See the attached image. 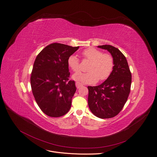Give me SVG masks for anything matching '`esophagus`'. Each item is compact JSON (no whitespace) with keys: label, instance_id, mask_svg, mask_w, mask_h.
<instances>
[{"label":"esophagus","instance_id":"34e87169","mask_svg":"<svg viewBox=\"0 0 157 157\" xmlns=\"http://www.w3.org/2000/svg\"><path fill=\"white\" fill-rule=\"evenodd\" d=\"M76 87H77L78 88H80L81 86H82V84H81V83H79V82H76Z\"/></svg>","mask_w":157,"mask_h":157}]
</instances>
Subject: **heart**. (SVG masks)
<instances>
[{
  "label": "heart",
  "mask_w": 157,
  "mask_h": 157,
  "mask_svg": "<svg viewBox=\"0 0 157 157\" xmlns=\"http://www.w3.org/2000/svg\"><path fill=\"white\" fill-rule=\"evenodd\" d=\"M83 58L90 63L88 65L86 73H77L73 75V79L84 83H94L98 80L105 81L110 76L112 72L114 61L111 54L103 53L101 51L89 47L82 52ZM67 65L74 72L80 71V65L78 58L71 55L67 59Z\"/></svg>",
  "instance_id": "heart-1"
}]
</instances>
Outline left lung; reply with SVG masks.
<instances>
[{
	"mask_svg": "<svg viewBox=\"0 0 157 157\" xmlns=\"http://www.w3.org/2000/svg\"><path fill=\"white\" fill-rule=\"evenodd\" d=\"M110 52L114 66L110 76L100 85L88 86V104L90 111L101 119L113 117L122 110L130 92L132 73L124 55L110 45L98 46Z\"/></svg>",
	"mask_w": 157,
	"mask_h": 157,
	"instance_id": "8db88e82",
	"label": "left lung"
}]
</instances>
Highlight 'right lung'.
Listing matches in <instances>:
<instances>
[{
	"instance_id": "1",
	"label": "right lung",
	"mask_w": 157,
	"mask_h": 157,
	"mask_svg": "<svg viewBox=\"0 0 157 157\" xmlns=\"http://www.w3.org/2000/svg\"><path fill=\"white\" fill-rule=\"evenodd\" d=\"M78 47L53 43L38 54L31 75L32 92L45 114L59 117L69 111L76 92L75 81L69 80L67 59Z\"/></svg>"
}]
</instances>
